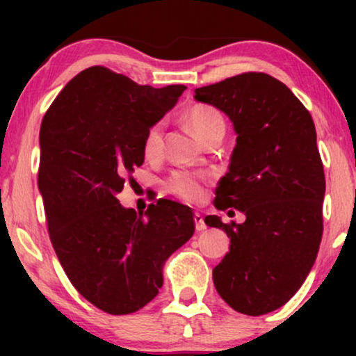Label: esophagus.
I'll return each mask as SVG.
<instances>
[{"label": "esophagus", "instance_id": "34e87169", "mask_svg": "<svg viewBox=\"0 0 356 356\" xmlns=\"http://www.w3.org/2000/svg\"><path fill=\"white\" fill-rule=\"evenodd\" d=\"M194 222H196V230L197 232H202V230H206V228H207L206 222H204V218L199 212L194 213Z\"/></svg>", "mask_w": 356, "mask_h": 356}]
</instances>
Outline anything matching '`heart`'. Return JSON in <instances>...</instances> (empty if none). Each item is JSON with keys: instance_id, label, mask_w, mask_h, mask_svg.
Masks as SVG:
<instances>
[{"instance_id": "b5f03b06", "label": "heart", "mask_w": 356, "mask_h": 356, "mask_svg": "<svg viewBox=\"0 0 356 356\" xmlns=\"http://www.w3.org/2000/svg\"><path fill=\"white\" fill-rule=\"evenodd\" d=\"M184 120L201 140H209L213 136L225 133V120L220 111L206 104H194L184 113ZM162 124L150 126L144 138V154L147 159H157L162 154ZM206 175L193 170H177L165 181V189L173 196L186 202H197L204 194Z\"/></svg>"}]
</instances>
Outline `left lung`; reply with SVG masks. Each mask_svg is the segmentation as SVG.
I'll use <instances>...</instances> for the list:
<instances>
[{
  "instance_id": "8db88e82",
  "label": "left lung",
  "mask_w": 356,
  "mask_h": 356,
  "mask_svg": "<svg viewBox=\"0 0 356 356\" xmlns=\"http://www.w3.org/2000/svg\"><path fill=\"white\" fill-rule=\"evenodd\" d=\"M194 94L223 111L236 133L213 206L246 216L243 223L204 220L230 238L213 285L238 313L267 314L303 285L323 238L325 178L313 118L284 82L264 72H243Z\"/></svg>"
}]
</instances>
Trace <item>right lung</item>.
Wrapping results in <instances>:
<instances>
[{
    "instance_id": "obj_1",
    "label": "right lung",
    "mask_w": 356,
    "mask_h": 356,
    "mask_svg": "<svg viewBox=\"0 0 356 356\" xmlns=\"http://www.w3.org/2000/svg\"><path fill=\"white\" fill-rule=\"evenodd\" d=\"M186 87L139 86L92 66L67 82L40 126L38 189L51 245L67 279L108 314L157 296L165 261L194 233V213L159 199L145 212L116 194L144 163V138Z\"/></svg>"
}]
</instances>
